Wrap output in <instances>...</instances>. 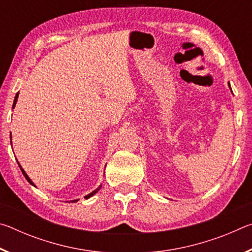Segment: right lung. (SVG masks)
I'll return each mask as SVG.
<instances>
[{
  "label": "right lung",
  "mask_w": 252,
  "mask_h": 252,
  "mask_svg": "<svg viewBox=\"0 0 252 252\" xmlns=\"http://www.w3.org/2000/svg\"><path fill=\"white\" fill-rule=\"evenodd\" d=\"M18 96H19V93H16V95H15V99H14V103H13V108H14V106H15V104H16V101H18ZM11 141H12V139H11ZM18 163H19V162H18ZM19 165H20V164H19ZM20 169H21V171H22V173H23V176L25 177V179H27V180H28L30 183H31L32 186H34V185H33V182L31 181V179H30V178L28 177V174L25 173V171H24V170L22 169V167H21V165H20ZM97 190H99V189H96V190L93 191V192H91L90 194H88L87 197H85V199H89V198H90V197H92L93 194H95V193L97 192ZM75 201H78V200H73V201H72V202H75Z\"/></svg>",
  "instance_id": "add662e5"
}]
</instances>
